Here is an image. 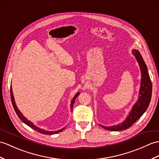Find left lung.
Listing matches in <instances>:
<instances>
[{
    "label": "left lung",
    "instance_id": "obj_1",
    "mask_svg": "<svg viewBox=\"0 0 159 159\" xmlns=\"http://www.w3.org/2000/svg\"><path fill=\"white\" fill-rule=\"evenodd\" d=\"M133 54L135 55L136 60L138 61L142 72L141 87H140L139 90V99L136 104L133 107L131 112L129 114V116L123 123L111 127L102 126L105 129L115 131L127 129L129 127L132 126L133 124L135 123L142 116V114L146 112L149 106L151 97H152V89L149 74L148 72L145 62L139 51L137 50H134Z\"/></svg>",
    "mask_w": 159,
    "mask_h": 159
}]
</instances>
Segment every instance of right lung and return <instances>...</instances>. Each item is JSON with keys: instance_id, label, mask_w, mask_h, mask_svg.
I'll return each mask as SVG.
<instances>
[{"instance_id": "1", "label": "right lung", "mask_w": 159, "mask_h": 159, "mask_svg": "<svg viewBox=\"0 0 159 159\" xmlns=\"http://www.w3.org/2000/svg\"><path fill=\"white\" fill-rule=\"evenodd\" d=\"M10 93H11V99L12 105H13V108H14V110H15V111H16V114H17V115L18 116V117H19L20 119L22 121L24 122V123L25 124H26L27 125H28V126H29L30 127H31L32 129H34L35 131H38L39 133H40V134H47V135L56 134H58V133H60V132L62 131L64 129H64H61L56 131H45V130H43V129H40V128H39V127H36L35 125L32 123V122L26 119V118H25V117L23 116V114H22L20 112L19 109L17 108V107L16 106V102H15V100H14V98H13V91H12L11 85V92H10ZM79 95V93H77V94L75 95V96L74 97V98L72 99V102H71V106H70L71 108H73L74 103H75V99H76V98L77 97H78Z\"/></svg>"}]
</instances>
